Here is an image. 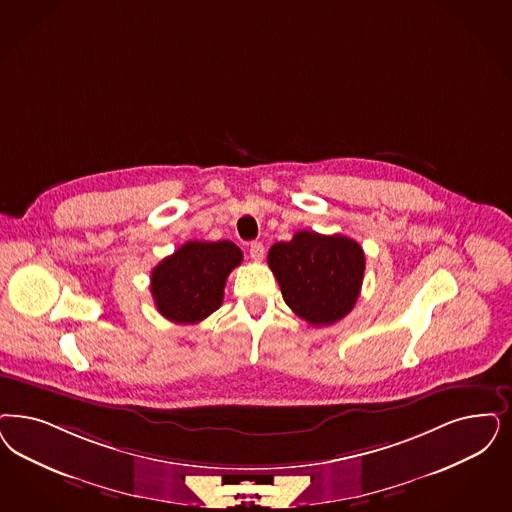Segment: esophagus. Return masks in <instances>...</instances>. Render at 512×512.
<instances>
[{
  "instance_id": "obj_1",
  "label": "esophagus",
  "mask_w": 512,
  "mask_h": 512,
  "mask_svg": "<svg viewBox=\"0 0 512 512\" xmlns=\"http://www.w3.org/2000/svg\"><path fill=\"white\" fill-rule=\"evenodd\" d=\"M249 255H251L253 261H263V257H265V246H263L261 242H253V244L249 246Z\"/></svg>"
}]
</instances>
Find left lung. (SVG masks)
Returning a JSON list of instances; mask_svg holds the SVG:
<instances>
[{
  "instance_id": "8db88e82",
  "label": "left lung",
  "mask_w": 512,
  "mask_h": 512,
  "mask_svg": "<svg viewBox=\"0 0 512 512\" xmlns=\"http://www.w3.org/2000/svg\"><path fill=\"white\" fill-rule=\"evenodd\" d=\"M268 266L285 304L310 325L327 327L352 312L363 283L365 253L348 236L299 230L293 240L270 247Z\"/></svg>"
}]
</instances>
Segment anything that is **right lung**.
Masks as SVG:
<instances>
[{"label": "right lung", "instance_id": "add662e5", "mask_svg": "<svg viewBox=\"0 0 512 512\" xmlns=\"http://www.w3.org/2000/svg\"><path fill=\"white\" fill-rule=\"evenodd\" d=\"M229 240L187 242L151 272V293L160 314L174 323H198L221 304L230 272L242 263Z\"/></svg>", "mask_w": 512, "mask_h": 512}]
</instances>
